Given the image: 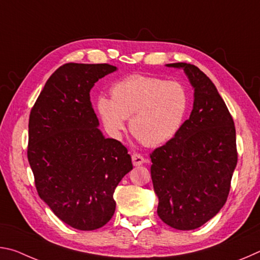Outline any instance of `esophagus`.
I'll return each mask as SVG.
<instances>
[{
  "label": "esophagus",
  "mask_w": 260,
  "mask_h": 260,
  "mask_svg": "<svg viewBox=\"0 0 260 260\" xmlns=\"http://www.w3.org/2000/svg\"><path fill=\"white\" fill-rule=\"evenodd\" d=\"M132 161H133L134 166H140L146 161V159H144V157L142 155H140V153H134V155H132Z\"/></svg>",
  "instance_id": "obj_1"
}]
</instances>
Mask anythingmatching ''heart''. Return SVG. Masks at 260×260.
<instances>
[{
  "instance_id": "1",
  "label": "heart",
  "mask_w": 260,
  "mask_h": 260,
  "mask_svg": "<svg viewBox=\"0 0 260 260\" xmlns=\"http://www.w3.org/2000/svg\"><path fill=\"white\" fill-rule=\"evenodd\" d=\"M111 98H100L98 109L110 133L118 135L131 118L132 134L147 146H159L177 134L187 112L188 96L177 81L133 74L111 87Z\"/></svg>"
}]
</instances>
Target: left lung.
Wrapping results in <instances>:
<instances>
[{
	"label": "left lung",
	"mask_w": 260,
	"mask_h": 260,
	"mask_svg": "<svg viewBox=\"0 0 260 260\" xmlns=\"http://www.w3.org/2000/svg\"><path fill=\"white\" fill-rule=\"evenodd\" d=\"M182 68L195 89L193 108L174 138L150 153L157 213L166 225L190 231L225 205L237 164L234 120L214 83L192 64Z\"/></svg>",
	"instance_id": "left-lung-1"
}]
</instances>
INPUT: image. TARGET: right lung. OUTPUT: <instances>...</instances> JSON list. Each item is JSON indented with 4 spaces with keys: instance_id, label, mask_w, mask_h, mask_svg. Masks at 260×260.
<instances>
[{
    "instance_id": "obj_1",
    "label": "right lung",
    "mask_w": 260,
    "mask_h": 260,
    "mask_svg": "<svg viewBox=\"0 0 260 260\" xmlns=\"http://www.w3.org/2000/svg\"><path fill=\"white\" fill-rule=\"evenodd\" d=\"M117 70L68 63L48 79L30 110L27 158L39 196L76 230L103 227L116 210L114 189L133 169L121 142L98 128L89 91Z\"/></svg>"
}]
</instances>
